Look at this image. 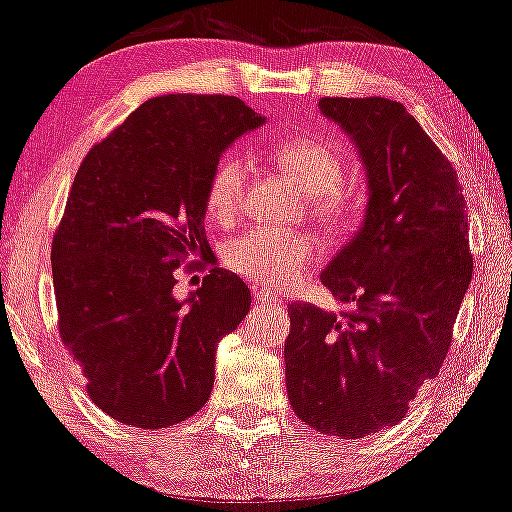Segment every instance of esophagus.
<instances>
[{
	"label": "esophagus",
	"mask_w": 512,
	"mask_h": 512,
	"mask_svg": "<svg viewBox=\"0 0 512 512\" xmlns=\"http://www.w3.org/2000/svg\"><path fill=\"white\" fill-rule=\"evenodd\" d=\"M254 298L258 300V303H263V305H270V307H277V305H282V303H279V298L275 296V293L268 291V289H261V286H254Z\"/></svg>",
	"instance_id": "obj_1"
}]
</instances>
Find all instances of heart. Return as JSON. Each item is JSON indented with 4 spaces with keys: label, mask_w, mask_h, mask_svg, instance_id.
<instances>
[{
    "label": "heart",
    "mask_w": 512,
    "mask_h": 512,
    "mask_svg": "<svg viewBox=\"0 0 512 512\" xmlns=\"http://www.w3.org/2000/svg\"><path fill=\"white\" fill-rule=\"evenodd\" d=\"M277 163L310 195L312 216L328 230H345L356 216L354 195L342 188L345 163L333 146L319 139H286L275 151ZM249 167L244 158L223 156L209 174L205 191L207 219L230 226L242 212ZM314 244L303 233H277L251 228L223 251V261L235 275L263 289H282L303 275L312 261Z\"/></svg>",
    "instance_id": "heart-1"
}]
</instances>
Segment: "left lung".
<instances>
[{"mask_svg":"<svg viewBox=\"0 0 512 512\" xmlns=\"http://www.w3.org/2000/svg\"><path fill=\"white\" fill-rule=\"evenodd\" d=\"M366 170L361 228L321 272L349 310L293 303L284 345L296 415L321 433L363 438L401 422L438 375L473 275L457 172L401 102L321 97Z\"/></svg>","mask_w":512,"mask_h":512,"instance_id":"8db88e82","label":"left lung"}]
</instances>
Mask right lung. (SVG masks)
Returning <instances> with one entry per match:
<instances>
[{
	"label": "right lung",
	"mask_w": 512,
	"mask_h": 512,
	"mask_svg": "<svg viewBox=\"0 0 512 512\" xmlns=\"http://www.w3.org/2000/svg\"><path fill=\"white\" fill-rule=\"evenodd\" d=\"M263 123L240 97L160 95L76 172L51 249L58 326L90 401L116 422L167 429L212 394L216 345L247 317L251 293L221 268L186 300L172 289L181 268L212 256L209 174Z\"/></svg>",
	"instance_id": "right-lung-1"
}]
</instances>
